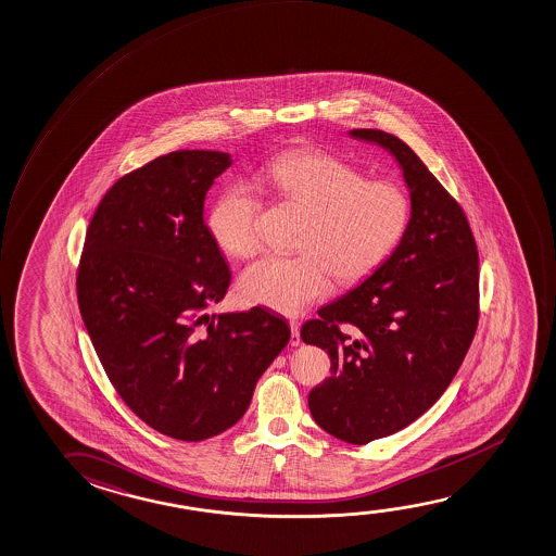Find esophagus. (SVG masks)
Here are the masks:
<instances>
[{
  "label": "esophagus",
  "instance_id": "esophagus-1",
  "mask_svg": "<svg viewBox=\"0 0 556 556\" xmlns=\"http://www.w3.org/2000/svg\"><path fill=\"white\" fill-rule=\"evenodd\" d=\"M290 330H292V337H290V346H300L302 339H300V323L290 319Z\"/></svg>",
  "mask_w": 556,
  "mask_h": 556
}]
</instances>
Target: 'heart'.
Segmentation results:
<instances>
[{
  "label": "heart",
  "mask_w": 556,
  "mask_h": 556,
  "mask_svg": "<svg viewBox=\"0 0 556 556\" xmlns=\"http://www.w3.org/2000/svg\"><path fill=\"white\" fill-rule=\"evenodd\" d=\"M309 212L300 235L299 256H266L247 267L239 296L250 306L296 315L319 302L339 281L372 274L402 241L410 202L392 181H365L359 169L317 151L282 154L256 176ZM262 202L247 186L229 187L210 210V233L235 257H250L262 247L257 227Z\"/></svg>",
  "instance_id": "heart-1"
}]
</instances>
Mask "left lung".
I'll use <instances>...</instances> for the list:
<instances>
[{
    "label": "left lung",
    "instance_id": "obj_1",
    "mask_svg": "<svg viewBox=\"0 0 556 556\" xmlns=\"http://www.w3.org/2000/svg\"><path fill=\"white\" fill-rule=\"evenodd\" d=\"M348 136L394 156L410 202L392 254L300 330L330 357L329 379L307 397L312 417L365 445L419 419L457 375L478 325V252L465 212L402 139Z\"/></svg>",
    "mask_w": 556,
    "mask_h": 556
}]
</instances>
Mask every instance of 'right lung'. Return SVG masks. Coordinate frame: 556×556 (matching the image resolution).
I'll list each match as a JSON object with an SVG mask.
<instances>
[{
  "label": "right lung",
  "instance_id": "add662e5",
  "mask_svg": "<svg viewBox=\"0 0 556 556\" xmlns=\"http://www.w3.org/2000/svg\"><path fill=\"white\" fill-rule=\"evenodd\" d=\"M233 164L222 151H174L114 184L89 222L78 304L109 379L162 434L201 442L249 409L289 344L264 307L210 315L231 274L204 224V201Z\"/></svg>",
  "mask_w": 556,
  "mask_h": 556
}]
</instances>
